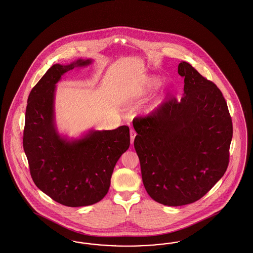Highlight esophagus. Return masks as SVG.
<instances>
[{"instance_id":"34e87169","label":"esophagus","mask_w":253,"mask_h":253,"mask_svg":"<svg viewBox=\"0 0 253 253\" xmlns=\"http://www.w3.org/2000/svg\"><path fill=\"white\" fill-rule=\"evenodd\" d=\"M136 132L134 131V130H130V143H134V139H135V137H136Z\"/></svg>"}]
</instances>
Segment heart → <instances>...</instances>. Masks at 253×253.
Listing matches in <instances>:
<instances>
[{
	"instance_id": "obj_1",
	"label": "heart",
	"mask_w": 253,
	"mask_h": 253,
	"mask_svg": "<svg viewBox=\"0 0 253 253\" xmlns=\"http://www.w3.org/2000/svg\"><path fill=\"white\" fill-rule=\"evenodd\" d=\"M161 83H162V79L160 77H148L145 80H143L141 84L126 89L122 93V100L124 102H128V103L139 101L149 95L154 89L161 85ZM156 106H158V103H156L152 107H150L148 110L150 111L153 110Z\"/></svg>"
}]
</instances>
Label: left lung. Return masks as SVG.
Listing matches in <instances>:
<instances>
[{
  "label": "left lung",
  "mask_w": 253,
  "mask_h": 253,
  "mask_svg": "<svg viewBox=\"0 0 253 253\" xmlns=\"http://www.w3.org/2000/svg\"><path fill=\"white\" fill-rule=\"evenodd\" d=\"M177 73L184 77L181 99L133 120L143 185L150 198L166 206L187 205L209 192L227 170L232 138L219 88L185 61Z\"/></svg>",
  "instance_id": "left-lung-1"
}]
</instances>
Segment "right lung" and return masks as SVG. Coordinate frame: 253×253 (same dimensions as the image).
I'll return each mask as SVG.
<instances>
[{
    "mask_svg": "<svg viewBox=\"0 0 253 253\" xmlns=\"http://www.w3.org/2000/svg\"><path fill=\"white\" fill-rule=\"evenodd\" d=\"M91 58L54 64L32 88L25 111L23 149L41 191L68 207L88 206L104 198L114 166L130 144L129 128L89 129L78 138L59 133L55 113L56 84L67 72Z\"/></svg>",
    "mask_w": 253,
    "mask_h": 253,
    "instance_id": "1",
    "label": "right lung"
}]
</instances>
